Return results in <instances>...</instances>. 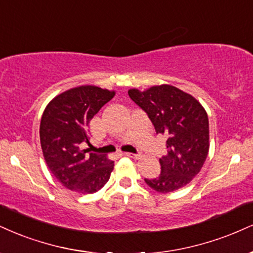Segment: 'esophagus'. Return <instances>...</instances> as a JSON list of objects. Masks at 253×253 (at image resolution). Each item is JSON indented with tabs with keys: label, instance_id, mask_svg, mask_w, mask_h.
Here are the masks:
<instances>
[{
	"label": "esophagus",
	"instance_id": "1",
	"mask_svg": "<svg viewBox=\"0 0 253 253\" xmlns=\"http://www.w3.org/2000/svg\"><path fill=\"white\" fill-rule=\"evenodd\" d=\"M125 156L132 158V159H138V158H140V154H136V153H125Z\"/></svg>",
	"mask_w": 253,
	"mask_h": 253
}]
</instances>
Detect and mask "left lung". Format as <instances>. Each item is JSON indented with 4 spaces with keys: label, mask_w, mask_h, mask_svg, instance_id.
Wrapping results in <instances>:
<instances>
[{
    "label": "left lung",
    "mask_w": 253,
    "mask_h": 253,
    "mask_svg": "<svg viewBox=\"0 0 253 253\" xmlns=\"http://www.w3.org/2000/svg\"><path fill=\"white\" fill-rule=\"evenodd\" d=\"M128 95L151 119L157 134L167 136V154L160 158V175L145 179L159 193L186 186L200 172L209 154L210 130L205 108L191 94L171 84L132 88Z\"/></svg>",
    "instance_id": "obj_1"
}]
</instances>
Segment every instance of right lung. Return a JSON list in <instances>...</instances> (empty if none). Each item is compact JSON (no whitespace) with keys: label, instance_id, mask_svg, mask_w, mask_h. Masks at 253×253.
I'll return each instance as SVG.
<instances>
[{"label":"right lung","instance_id":"obj_1","mask_svg":"<svg viewBox=\"0 0 253 253\" xmlns=\"http://www.w3.org/2000/svg\"><path fill=\"white\" fill-rule=\"evenodd\" d=\"M114 95V90L79 86L54 97L42 114L40 141L45 164L68 190L94 193L111 176L114 161L81 150V144H89V121Z\"/></svg>","mask_w":253,"mask_h":253}]
</instances>
